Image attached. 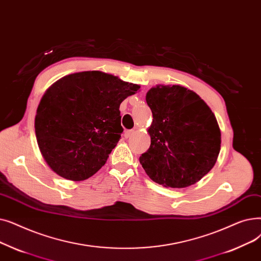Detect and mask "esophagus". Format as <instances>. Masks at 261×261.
I'll return each instance as SVG.
<instances>
[{
    "mask_svg": "<svg viewBox=\"0 0 261 261\" xmlns=\"http://www.w3.org/2000/svg\"><path fill=\"white\" fill-rule=\"evenodd\" d=\"M135 130L134 129H130V130H126L125 132V134H124V137L125 138H129V137H132V136H134L135 135Z\"/></svg>",
    "mask_w": 261,
    "mask_h": 261,
    "instance_id": "esophagus-1",
    "label": "esophagus"
}]
</instances>
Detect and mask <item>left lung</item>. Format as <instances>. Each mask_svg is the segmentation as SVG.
<instances>
[{"instance_id": "left-lung-1", "label": "left lung", "mask_w": 261, "mask_h": 261, "mask_svg": "<svg viewBox=\"0 0 261 261\" xmlns=\"http://www.w3.org/2000/svg\"><path fill=\"white\" fill-rule=\"evenodd\" d=\"M153 114L151 145L139 160L153 181L170 188L195 184L212 170L221 132L208 105L185 87L159 85L146 93Z\"/></svg>"}]
</instances>
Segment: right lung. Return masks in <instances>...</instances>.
Masks as SVG:
<instances>
[{
    "label": "right lung",
    "instance_id": "obj_1",
    "mask_svg": "<svg viewBox=\"0 0 261 261\" xmlns=\"http://www.w3.org/2000/svg\"><path fill=\"white\" fill-rule=\"evenodd\" d=\"M139 88L101 71L73 73L54 83L35 118L37 142L48 167L75 181L95 174L121 138L120 104Z\"/></svg>",
    "mask_w": 261,
    "mask_h": 261
}]
</instances>
